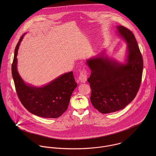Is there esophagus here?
Listing matches in <instances>:
<instances>
[{
	"label": "esophagus",
	"instance_id": "obj_1",
	"mask_svg": "<svg viewBox=\"0 0 156 156\" xmlns=\"http://www.w3.org/2000/svg\"><path fill=\"white\" fill-rule=\"evenodd\" d=\"M79 79L80 82H82V83H85L87 81V71L85 69H83L82 71H80Z\"/></svg>",
	"mask_w": 156,
	"mask_h": 156
}]
</instances>
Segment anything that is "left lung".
Returning <instances> with one entry per match:
<instances>
[{
    "label": "left lung",
    "mask_w": 156,
    "mask_h": 156,
    "mask_svg": "<svg viewBox=\"0 0 156 156\" xmlns=\"http://www.w3.org/2000/svg\"><path fill=\"white\" fill-rule=\"evenodd\" d=\"M117 30L127 44V55L124 63H120L105 56L87 60L91 70L88 79L91 89L90 101L102 113L124 109L135 98L140 86L143 59L132 32L123 26Z\"/></svg>",
    "instance_id": "1"
}]
</instances>
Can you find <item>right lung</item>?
I'll list each match as a JSON object with an SVG mask.
<instances>
[{"mask_svg": "<svg viewBox=\"0 0 156 156\" xmlns=\"http://www.w3.org/2000/svg\"><path fill=\"white\" fill-rule=\"evenodd\" d=\"M24 35L16 47L12 64V75L19 100L34 115L46 118H58L66 111L72 93L77 85L73 71L59 76L40 88L26 84L17 69L18 50Z\"/></svg>", "mask_w": 156, "mask_h": 156, "instance_id": "1", "label": "right lung"}]
</instances>
